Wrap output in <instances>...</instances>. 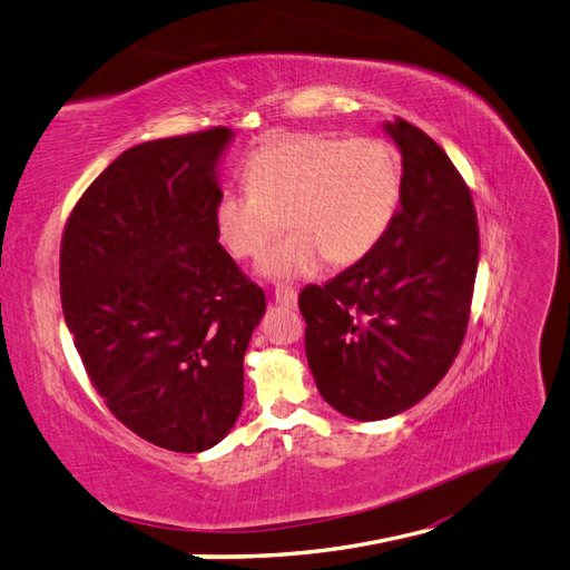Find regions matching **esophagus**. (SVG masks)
Returning <instances> with one entry per match:
<instances>
[{"instance_id": "obj_1", "label": "esophagus", "mask_w": 570, "mask_h": 570, "mask_svg": "<svg viewBox=\"0 0 570 570\" xmlns=\"http://www.w3.org/2000/svg\"><path fill=\"white\" fill-rule=\"evenodd\" d=\"M274 301L284 305V308H296V291L288 288V286H276Z\"/></svg>"}]
</instances>
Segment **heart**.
Masks as SVG:
<instances>
[{"label": "heart", "mask_w": 570, "mask_h": 570, "mask_svg": "<svg viewBox=\"0 0 570 570\" xmlns=\"http://www.w3.org/2000/svg\"><path fill=\"white\" fill-rule=\"evenodd\" d=\"M243 193H224L214 207V230L238 259L262 257L265 279L311 276L327 257L346 267L366 257L385 236L402 197V164L385 139L286 135L247 158ZM287 218L284 219L283 216Z\"/></svg>", "instance_id": "obj_1"}]
</instances>
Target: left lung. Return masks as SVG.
I'll list each match as a JSON object with an SVG mask.
<instances>
[{"instance_id":"left-lung-1","label":"left lung","mask_w":570,"mask_h":570,"mask_svg":"<svg viewBox=\"0 0 570 570\" xmlns=\"http://www.w3.org/2000/svg\"><path fill=\"white\" fill-rule=\"evenodd\" d=\"M402 156V197L385 236L325 286H305V356L323 400L356 421L402 414L441 383L470 320L476 214L429 135L383 122Z\"/></svg>"}]
</instances>
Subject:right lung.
Returning a JSON list of instances; mask_svg holds the SVG:
<instances>
[{"instance_id": "add662e5", "label": "right lung", "mask_w": 570, "mask_h": 570, "mask_svg": "<svg viewBox=\"0 0 570 570\" xmlns=\"http://www.w3.org/2000/svg\"><path fill=\"white\" fill-rule=\"evenodd\" d=\"M233 129L122 151L71 212L65 323L110 412L158 448L202 452L243 410V358L265 315L214 230Z\"/></svg>"}]
</instances>
